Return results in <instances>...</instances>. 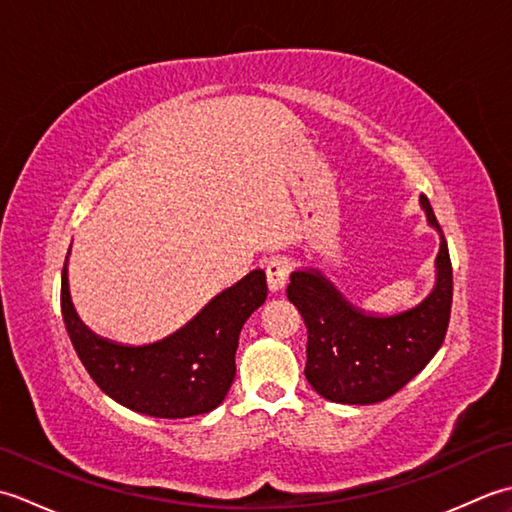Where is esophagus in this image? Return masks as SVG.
Wrapping results in <instances>:
<instances>
[{"mask_svg": "<svg viewBox=\"0 0 512 512\" xmlns=\"http://www.w3.org/2000/svg\"><path fill=\"white\" fill-rule=\"evenodd\" d=\"M290 275V262L288 259H273L266 266V277H268V288L273 292H279L286 288V281Z\"/></svg>", "mask_w": 512, "mask_h": 512, "instance_id": "esophagus-1", "label": "esophagus"}]
</instances>
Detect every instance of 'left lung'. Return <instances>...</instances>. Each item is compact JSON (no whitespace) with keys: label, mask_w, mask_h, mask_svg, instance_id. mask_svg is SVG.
<instances>
[{"label":"left lung","mask_w":512,"mask_h":512,"mask_svg":"<svg viewBox=\"0 0 512 512\" xmlns=\"http://www.w3.org/2000/svg\"><path fill=\"white\" fill-rule=\"evenodd\" d=\"M420 206L440 235L436 286L418 306L398 314L356 308L317 268L290 275L288 299L308 328L306 378L325 400L341 405H374L418 376L444 341L453 301L449 246L427 195Z\"/></svg>","instance_id":"left-lung-1"}]
</instances>
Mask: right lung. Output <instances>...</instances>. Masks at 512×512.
<instances>
[{"mask_svg":"<svg viewBox=\"0 0 512 512\" xmlns=\"http://www.w3.org/2000/svg\"><path fill=\"white\" fill-rule=\"evenodd\" d=\"M266 295L264 270H250L165 339L123 345L94 334L79 319L70 297L68 257L61 277L65 330L88 374L112 400L151 418H191L220 405L235 378L239 332Z\"/></svg>","mask_w":512,"mask_h":512,"instance_id":"add662e5","label":"right lung"}]
</instances>
